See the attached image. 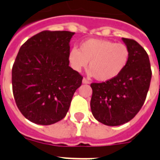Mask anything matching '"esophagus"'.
<instances>
[{"instance_id":"esophagus-1","label":"esophagus","mask_w":160,"mask_h":160,"mask_svg":"<svg viewBox=\"0 0 160 160\" xmlns=\"http://www.w3.org/2000/svg\"><path fill=\"white\" fill-rule=\"evenodd\" d=\"M82 83H83V84H90V81H89L87 79L84 78V79L82 80Z\"/></svg>"}]
</instances>
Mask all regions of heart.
Segmentation results:
<instances>
[{"label": "heart", "mask_w": 160, "mask_h": 160, "mask_svg": "<svg viewBox=\"0 0 160 160\" xmlns=\"http://www.w3.org/2000/svg\"><path fill=\"white\" fill-rule=\"evenodd\" d=\"M68 59L76 71L87 66L90 74L99 81H109L118 77L128 65L129 51L126 45L109 40L88 39L80 44V49H71Z\"/></svg>", "instance_id": "1"}]
</instances>
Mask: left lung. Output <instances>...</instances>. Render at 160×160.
<instances>
[{
  "mask_svg": "<svg viewBox=\"0 0 160 160\" xmlns=\"http://www.w3.org/2000/svg\"><path fill=\"white\" fill-rule=\"evenodd\" d=\"M122 41L129 51L125 69L114 80L90 85L91 112L98 121L109 126L127 123L136 115L146 99L152 76L144 49L131 39Z\"/></svg>",
  "mask_w": 160,
  "mask_h": 160,
  "instance_id": "8db88e82",
  "label": "left lung"
}]
</instances>
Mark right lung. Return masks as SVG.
Returning a JSON list of instances; mask_svg holds the SVG:
<instances>
[{
	"instance_id": "add662e5",
	"label": "right lung",
	"mask_w": 160,
	"mask_h": 160,
	"mask_svg": "<svg viewBox=\"0 0 160 160\" xmlns=\"http://www.w3.org/2000/svg\"><path fill=\"white\" fill-rule=\"evenodd\" d=\"M75 32L44 31L20 48L12 67V90L21 114L35 124L49 125L66 115L83 77L68 55Z\"/></svg>"
}]
</instances>
